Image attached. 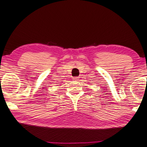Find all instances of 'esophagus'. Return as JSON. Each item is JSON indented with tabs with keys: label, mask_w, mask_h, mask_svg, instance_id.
Segmentation results:
<instances>
[{
	"label": "esophagus",
	"mask_w": 147,
	"mask_h": 147,
	"mask_svg": "<svg viewBox=\"0 0 147 147\" xmlns=\"http://www.w3.org/2000/svg\"><path fill=\"white\" fill-rule=\"evenodd\" d=\"M73 79L74 80H79V77H73Z\"/></svg>",
	"instance_id": "obj_1"
}]
</instances>
